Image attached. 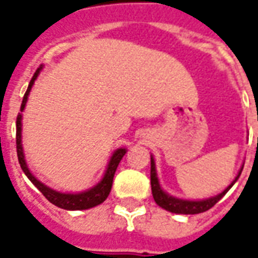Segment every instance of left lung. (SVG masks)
<instances>
[{"label": "left lung", "mask_w": 258, "mask_h": 258, "mask_svg": "<svg viewBox=\"0 0 258 258\" xmlns=\"http://www.w3.org/2000/svg\"><path fill=\"white\" fill-rule=\"evenodd\" d=\"M243 168L240 169L238 175L235 176V179L233 183L224 189L223 192L215 195L213 198H208V200H203V201H185V200H178V198H173L171 195L165 194L162 191V188L159 186V181H158V176H156V171H155V162L154 158H151V186H152V195H154L155 203L158 204L159 207H162L166 211H171L175 214H200L204 211H208L210 208H213L215 204L218 203L221 198H223L225 194L228 192V189L234 185V182L238 179V176L241 175Z\"/></svg>", "instance_id": "1"}]
</instances>
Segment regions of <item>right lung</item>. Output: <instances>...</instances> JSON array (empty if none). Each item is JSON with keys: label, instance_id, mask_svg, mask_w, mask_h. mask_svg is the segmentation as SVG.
<instances>
[{"label": "right lung", "instance_id": "add662e5", "mask_svg": "<svg viewBox=\"0 0 258 258\" xmlns=\"http://www.w3.org/2000/svg\"><path fill=\"white\" fill-rule=\"evenodd\" d=\"M40 70H41V67L35 70L34 76H33V79H31V82H30V85H28V89H27L24 97H23L21 112L24 110L28 93H30L33 85H34V80L37 79ZM15 144H17V156H18V162L21 165V169H23L25 175L28 176V179L34 183L35 186L40 189V192L43 194L50 203L54 204L55 207L63 208V210H73V211H75V210H87V208H92V207H96V205L103 203L104 200L107 198L109 192H110V189H112V183H113V176L114 172H116V168H117V165L120 162V159L123 158V155L126 154V149H117V151L112 155L110 162L107 165V169H106L103 179L97 183L94 188L80 194H61L57 192L54 189H51V188H48V186H45L44 183L40 182L34 175L30 172V169L27 168L24 154H23V146H21V114L20 113L17 116V135H15Z\"/></svg>", "mask_w": 258, "mask_h": 258}]
</instances>
